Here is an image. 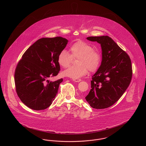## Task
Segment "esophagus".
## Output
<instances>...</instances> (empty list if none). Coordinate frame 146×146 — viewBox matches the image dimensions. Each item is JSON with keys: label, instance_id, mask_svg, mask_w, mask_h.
Listing matches in <instances>:
<instances>
[{"label": "esophagus", "instance_id": "1", "mask_svg": "<svg viewBox=\"0 0 146 146\" xmlns=\"http://www.w3.org/2000/svg\"><path fill=\"white\" fill-rule=\"evenodd\" d=\"M82 80L80 79H73V81L75 82H80Z\"/></svg>", "mask_w": 146, "mask_h": 146}]
</instances>
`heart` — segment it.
<instances>
[{"instance_id":"obj_1","label":"heart","mask_w":146,"mask_h":146,"mask_svg":"<svg viewBox=\"0 0 146 146\" xmlns=\"http://www.w3.org/2000/svg\"><path fill=\"white\" fill-rule=\"evenodd\" d=\"M70 53L66 50H62L58 56V64L63 68L70 66L72 56L78 57V66H71L63 72V75L73 79H78L86 75L88 70L95 72L98 68L101 56L99 51L94 50L93 47L86 42L78 40L71 45Z\"/></svg>"}]
</instances>
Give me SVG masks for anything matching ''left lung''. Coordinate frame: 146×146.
<instances>
[{
  "mask_svg": "<svg viewBox=\"0 0 146 146\" xmlns=\"http://www.w3.org/2000/svg\"><path fill=\"white\" fill-rule=\"evenodd\" d=\"M86 39L100 44L102 61L92 76L91 89L85 99L93 108L104 109L114 104L128 88L132 78L131 60L107 35Z\"/></svg>",
  "mask_w": 146,
  "mask_h": 146,
  "instance_id": "obj_1",
  "label": "left lung"
}]
</instances>
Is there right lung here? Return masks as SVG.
Returning <instances> with one entry per match:
<instances>
[{
    "label": "right lung",
    "instance_id": "right-lung-1",
    "mask_svg": "<svg viewBox=\"0 0 146 146\" xmlns=\"http://www.w3.org/2000/svg\"><path fill=\"white\" fill-rule=\"evenodd\" d=\"M68 40L61 36L42 38L22 55L15 72L16 90L21 101L29 108L43 110L52 104L63 79L50 82L60 70L57 58Z\"/></svg>",
    "mask_w": 146,
    "mask_h": 146
}]
</instances>
